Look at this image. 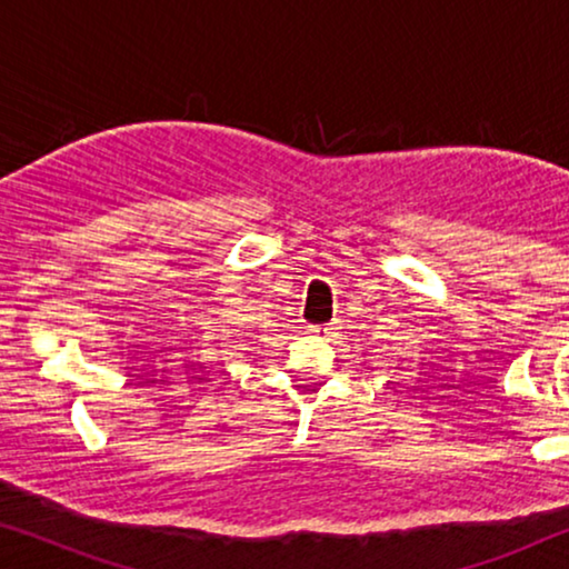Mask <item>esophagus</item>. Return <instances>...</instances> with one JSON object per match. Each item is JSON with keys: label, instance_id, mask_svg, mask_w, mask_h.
<instances>
[{"label": "esophagus", "instance_id": "esophagus-1", "mask_svg": "<svg viewBox=\"0 0 569 569\" xmlns=\"http://www.w3.org/2000/svg\"><path fill=\"white\" fill-rule=\"evenodd\" d=\"M308 331H310V333H316V337H323V339H329L331 333H333V326H331V323H323V326H310Z\"/></svg>", "mask_w": 569, "mask_h": 569}]
</instances>
